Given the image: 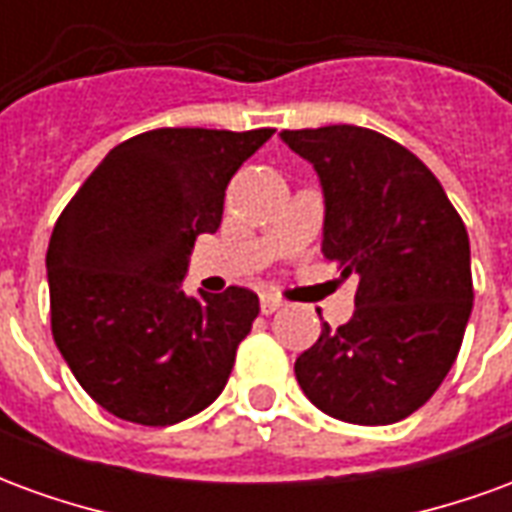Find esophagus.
<instances>
[{"label": "esophagus", "instance_id": "1", "mask_svg": "<svg viewBox=\"0 0 512 512\" xmlns=\"http://www.w3.org/2000/svg\"><path fill=\"white\" fill-rule=\"evenodd\" d=\"M279 307H282V301H279L277 296H271V293H263V296H260V312H263V315H271V312H277Z\"/></svg>", "mask_w": 512, "mask_h": 512}]
</instances>
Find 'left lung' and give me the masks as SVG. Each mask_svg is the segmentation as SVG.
Wrapping results in <instances>:
<instances>
[{
	"label": "left lung",
	"instance_id": "obj_1",
	"mask_svg": "<svg viewBox=\"0 0 512 512\" xmlns=\"http://www.w3.org/2000/svg\"><path fill=\"white\" fill-rule=\"evenodd\" d=\"M321 178V252L359 277L354 318L296 359L312 406L392 425L450 373L472 315L469 235L436 175L395 139L359 126L282 131Z\"/></svg>",
	"mask_w": 512,
	"mask_h": 512
}]
</instances>
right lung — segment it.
Instances as JSON below:
<instances>
[{
    "label": "right lung",
    "mask_w": 512,
    "mask_h": 512,
    "mask_svg": "<svg viewBox=\"0 0 512 512\" xmlns=\"http://www.w3.org/2000/svg\"><path fill=\"white\" fill-rule=\"evenodd\" d=\"M274 128H156L112 147L76 191L46 252L51 334L109 414L175 425L222 395L260 312L252 290L183 293L197 235Z\"/></svg>",
    "instance_id": "add662e5"
}]
</instances>
